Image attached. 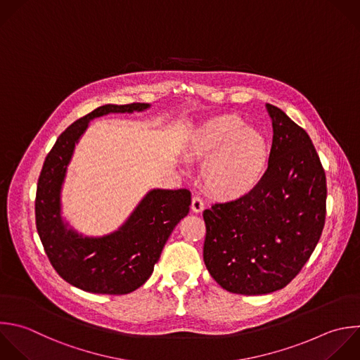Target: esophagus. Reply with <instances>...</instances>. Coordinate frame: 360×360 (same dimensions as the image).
Wrapping results in <instances>:
<instances>
[{
    "label": "esophagus",
    "mask_w": 360,
    "mask_h": 360,
    "mask_svg": "<svg viewBox=\"0 0 360 360\" xmlns=\"http://www.w3.org/2000/svg\"><path fill=\"white\" fill-rule=\"evenodd\" d=\"M191 210H193L194 212H201V211L204 210V202H202L201 197H198V195L193 197V201H191Z\"/></svg>",
    "instance_id": "34e87169"
}]
</instances>
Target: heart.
Returning <instances> with one entry per match:
<instances>
[{
    "mask_svg": "<svg viewBox=\"0 0 360 360\" xmlns=\"http://www.w3.org/2000/svg\"><path fill=\"white\" fill-rule=\"evenodd\" d=\"M188 150L205 159L204 187L222 200L250 194L264 177L270 159L267 138L235 114H224L202 124L188 141Z\"/></svg>",
    "mask_w": 360,
    "mask_h": 360,
    "instance_id": "b5f03b06",
    "label": "heart"
}]
</instances>
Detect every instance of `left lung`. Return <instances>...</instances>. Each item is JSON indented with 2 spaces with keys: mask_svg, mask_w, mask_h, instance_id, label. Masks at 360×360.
Here are the masks:
<instances>
[{
  "mask_svg": "<svg viewBox=\"0 0 360 360\" xmlns=\"http://www.w3.org/2000/svg\"><path fill=\"white\" fill-rule=\"evenodd\" d=\"M273 142L259 186L205 210L204 263L226 291L260 295L285 287L314 252L325 224L326 179L308 134L266 104Z\"/></svg>",
  "mask_w": 360,
  "mask_h": 360,
  "instance_id": "8db88e82",
  "label": "left lung"
}]
</instances>
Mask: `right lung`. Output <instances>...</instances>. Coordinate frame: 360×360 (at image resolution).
Listing matches in <instances>:
<instances>
[{
	"label": "right lung",
	"instance_id": "right-lung-1",
	"mask_svg": "<svg viewBox=\"0 0 360 360\" xmlns=\"http://www.w3.org/2000/svg\"><path fill=\"white\" fill-rule=\"evenodd\" d=\"M150 104H105L73 122L56 141L45 159L37 190V229L45 252L62 278L96 294H128L153 273L165 243L176 225L188 214L187 188H152L125 222L114 232L89 236L63 217L62 190L75 148L90 121L108 114H132Z\"/></svg>",
	"mask_w": 360,
	"mask_h": 360
}]
</instances>
